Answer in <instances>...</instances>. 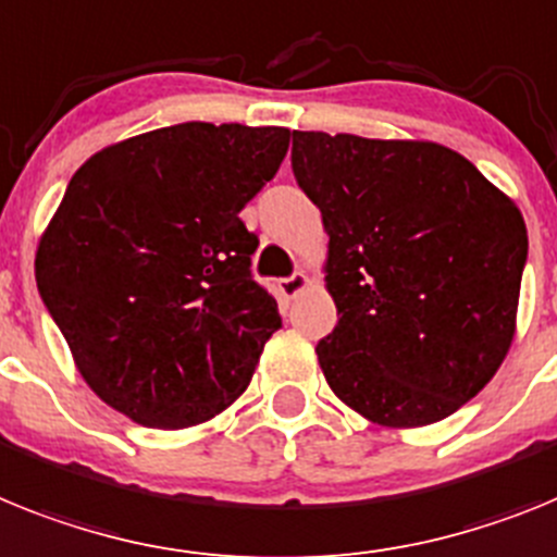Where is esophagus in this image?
Segmentation results:
<instances>
[{"instance_id":"obj_1","label":"esophagus","mask_w":557,"mask_h":557,"mask_svg":"<svg viewBox=\"0 0 557 557\" xmlns=\"http://www.w3.org/2000/svg\"><path fill=\"white\" fill-rule=\"evenodd\" d=\"M308 283H311V280H308L306 272H294V274H288V277L280 280L277 288L285 299H292V297H297V294L302 292Z\"/></svg>"}]
</instances>
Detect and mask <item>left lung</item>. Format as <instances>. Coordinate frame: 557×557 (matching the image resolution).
<instances>
[{
	"label": "left lung",
	"mask_w": 557,
	"mask_h": 557,
	"mask_svg": "<svg viewBox=\"0 0 557 557\" xmlns=\"http://www.w3.org/2000/svg\"><path fill=\"white\" fill-rule=\"evenodd\" d=\"M292 137L297 185L331 235L338 322L317 345L327 384L372 423L448 418L510 350L527 263L519 207L437 143Z\"/></svg>",
	"instance_id": "1"
}]
</instances>
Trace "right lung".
Segmentation results:
<instances>
[{
    "label": "right lung",
    "instance_id": "1",
    "mask_svg": "<svg viewBox=\"0 0 557 557\" xmlns=\"http://www.w3.org/2000/svg\"><path fill=\"white\" fill-rule=\"evenodd\" d=\"M288 128L182 123L77 168L36 251V283L77 370L151 429L215 418L283 325L251 277L240 210L272 182Z\"/></svg>",
    "mask_w": 557,
    "mask_h": 557
}]
</instances>
